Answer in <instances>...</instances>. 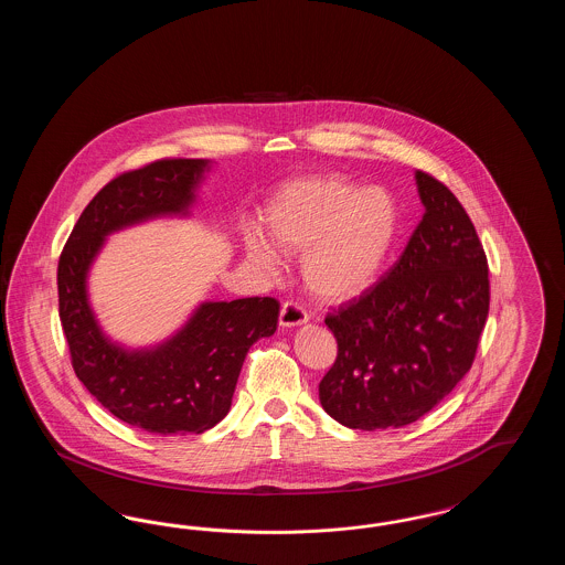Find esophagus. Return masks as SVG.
<instances>
[{"label":"esophagus","mask_w":565,"mask_h":565,"mask_svg":"<svg viewBox=\"0 0 565 565\" xmlns=\"http://www.w3.org/2000/svg\"><path fill=\"white\" fill-rule=\"evenodd\" d=\"M307 320H309V313L295 300H286L281 305V311H279L281 328H295V326H300V323H305Z\"/></svg>","instance_id":"esophagus-1"}]
</instances>
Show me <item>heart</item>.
Listing matches in <instances>:
<instances>
[{"label":"heart","mask_w":565,"mask_h":565,"mask_svg":"<svg viewBox=\"0 0 565 565\" xmlns=\"http://www.w3.org/2000/svg\"><path fill=\"white\" fill-rule=\"evenodd\" d=\"M270 241L247 231L245 254L277 270L284 254H302L307 288L323 300L366 292L385 269L401 233V207L390 190L362 189L341 175H311L273 194L265 210Z\"/></svg>","instance_id":"obj_1"}]
</instances>
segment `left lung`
I'll return each mask as SVG.
<instances>
[{
  "instance_id": "1",
  "label": "left lung",
  "mask_w": 565,
  "mask_h": 565,
  "mask_svg": "<svg viewBox=\"0 0 565 565\" xmlns=\"http://www.w3.org/2000/svg\"><path fill=\"white\" fill-rule=\"evenodd\" d=\"M426 214L373 288L326 316L337 360L320 381L323 411L351 430L422 419L470 371L489 313V267L456 194L415 173Z\"/></svg>"
}]
</instances>
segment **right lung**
Returning a JSON list of instances; mask_svg holds the SVG:
<instances>
[{
  "label": "right lung",
  "mask_w": 565,
  "mask_h": 565,
  "mask_svg": "<svg viewBox=\"0 0 565 565\" xmlns=\"http://www.w3.org/2000/svg\"><path fill=\"white\" fill-rule=\"evenodd\" d=\"M210 169L203 159H162L120 173L84 207L58 269V318L84 387L125 424L152 434H201L222 422L249 348L277 330L270 296L203 302L152 350H125L102 332L86 275L114 231L159 215H186Z\"/></svg>",
  "instance_id": "right-lung-1"
}]
</instances>
